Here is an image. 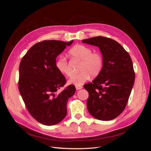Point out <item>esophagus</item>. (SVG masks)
Segmentation results:
<instances>
[{
	"instance_id": "esophagus-1",
	"label": "esophagus",
	"mask_w": 151,
	"mask_h": 151,
	"mask_svg": "<svg viewBox=\"0 0 151 151\" xmlns=\"http://www.w3.org/2000/svg\"><path fill=\"white\" fill-rule=\"evenodd\" d=\"M83 88V87L82 86H76V88L77 90H79V89H82Z\"/></svg>"
}]
</instances>
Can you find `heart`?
Here are the masks:
<instances>
[{
  "label": "heart",
  "mask_w": 151,
  "mask_h": 151,
  "mask_svg": "<svg viewBox=\"0 0 151 151\" xmlns=\"http://www.w3.org/2000/svg\"><path fill=\"white\" fill-rule=\"evenodd\" d=\"M68 53L72 58L81 62L78 68L79 72L73 75L68 80L70 84L81 86L88 81L90 76L96 77L101 73L104 60L100 52H93L92 48L84 45H77L68 50ZM55 65L62 74L68 77L71 76L68 61L65 57H59Z\"/></svg>",
  "instance_id": "b5f03b06"
}]
</instances>
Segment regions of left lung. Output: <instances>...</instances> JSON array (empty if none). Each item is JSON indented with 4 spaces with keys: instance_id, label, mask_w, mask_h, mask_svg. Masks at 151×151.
<instances>
[{
    "instance_id": "8db88e82",
    "label": "left lung",
    "mask_w": 151,
    "mask_h": 151,
    "mask_svg": "<svg viewBox=\"0 0 151 151\" xmlns=\"http://www.w3.org/2000/svg\"><path fill=\"white\" fill-rule=\"evenodd\" d=\"M82 42L99 48L104 64L101 73L84 88L88 91L87 107L96 119L108 121L125 108L135 81L132 60L122 45L113 39L96 36Z\"/></svg>"
}]
</instances>
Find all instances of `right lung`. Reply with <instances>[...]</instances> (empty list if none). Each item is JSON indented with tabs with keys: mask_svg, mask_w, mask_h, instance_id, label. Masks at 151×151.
<instances>
[{
	"mask_svg": "<svg viewBox=\"0 0 151 151\" xmlns=\"http://www.w3.org/2000/svg\"><path fill=\"white\" fill-rule=\"evenodd\" d=\"M72 43L42 41L34 45L20 62L19 93L30 115L45 125H56L65 117L68 99L76 92L72 84L57 92L66 79L57 70L56 58Z\"/></svg>",
	"mask_w": 151,
	"mask_h": 151,
	"instance_id": "right-lung-1",
	"label": "right lung"
}]
</instances>
